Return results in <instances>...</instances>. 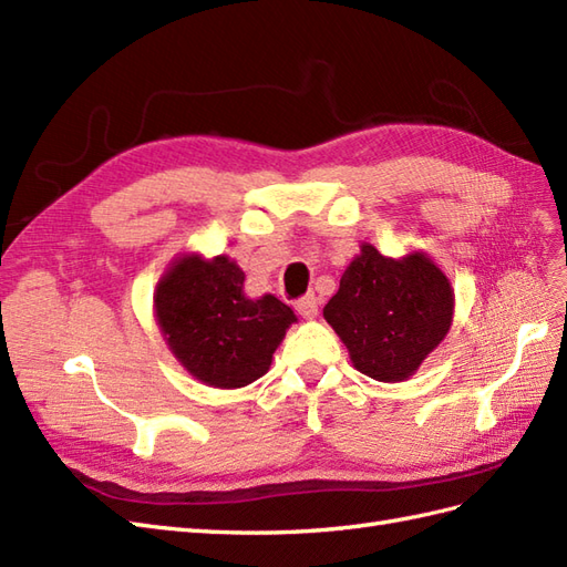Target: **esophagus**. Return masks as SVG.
<instances>
[{
	"label": "esophagus",
	"instance_id": "esophagus-1",
	"mask_svg": "<svg viewBox=\"0 0 567 567\" xmlns=\"http://www.w3.org/2000/svg\"><path fill=\"white\" fill-rule=\"evenodd\" d=\"M297 311H299L301 318H316L318 316V299L313 295L301 297L297 301Z\"/></svg>",
	"mask_w": 567,
	"mask_h": 567
}]
</instances>
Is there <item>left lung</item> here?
I'll return each mask as SVG.
<instances>
[{"instance_id":"8db88e82","label":"left lung","mask_w":567,"mask_h":567,"mask_svg":"<svg viewBox=\"0 0 567 567\" xmlns=\"http://www.w3.org/2000/svg\"><path fill=\"white\" fill-rule=\"evenodd\" d=\"M453 309V287L424 251L388 258L361 244L323 316L357 371L398 383L408 381L447 336Z\"/></svg>"}]
</instances>
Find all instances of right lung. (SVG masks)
<instances>
[{
	"label": "right lung",
	"mask_w": 567,
	"mask_h": 567,
	"mask_svg": "<svg viewBox=\"0 0 567 567\" xmlns=\"http://www.w3.org/2000/svg\"><path fill=\"white\" fill-rule=\"evenodd\" d=\"M155 318L179 364L213 388H244L268 373L295 311L278 297L244 295V270L227 256L186 254L155 287Z\"/></svg>",
	"instance_id": "obj_1"
}]
</instances>
